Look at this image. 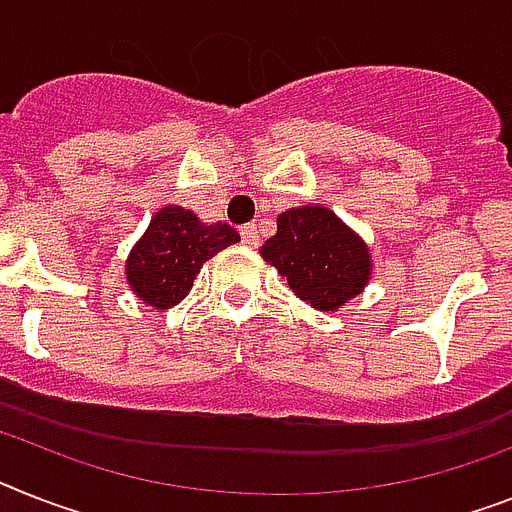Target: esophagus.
I'll list each match as a JSON object with an SVG mask.
<instances>
[{"instance_id": "esophagus-1", "label": "esophagus", "mask_w": 512, "mask_h": 512, "mask_svg": "<svg viewBox=\"0 0 512 512\" xmlns=\"http://www.w3.org/2000/svg\"><path fill=\"white\" fill-rule=\"evenodd\" d=\"M240 238H243L246 246H259V230H256V225L240 227Z\"/></svg>"}]
</instances>
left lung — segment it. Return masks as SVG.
I'll return each instance as SVG.
<instances>
[{
  "mask_svg": "<svg viewBox=\"0 0 512 512\" xmlns=\"http://www.w3.org/2000/svg\"><path fill=\"white\" fill-rule=\"evenodd\" d=\"M261 256L319 311H335L369 282L371 259L356 232L335 211L301 206L280 214L277 235L261 246Z\"/></svg>",
  "mask_w": 512,
  "mask_h": 512,
  "instance_id": "1",
  "label": "left lung"
}]
</instances>
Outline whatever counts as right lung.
I'll list each match as a JSON object with an SVG mask.
<instances>
[{
	"label": "right lung",
	"mask_w": 512,
	"mask_h": 512,
	"mask_svg": "<svg viewBox=\"0 0 512 512\" xmlns=\"http://www.w3.org/2000/svg\"><path fill=\"white\" fill-rule=\"evenodd\" d=\"M238 240V232L225 222L204 225L183 206H164L135 243L125 274L133 293L149 306H177L190 293L198 269Z\"/></svg>",
	"instance_id": "right-lung-1"
}]
</instances>
